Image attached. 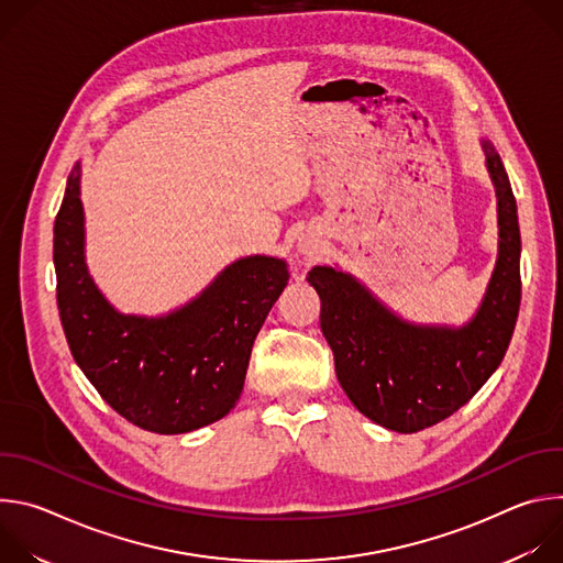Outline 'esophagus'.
Wrapping results in <instances>:
<instances>
[{"label":"esophagus","mask_w":563,"mask_h":563,"mask_svg":"<svg viewBox=\"0 0 563 563\" xmlns=\"http://www.w3.org/2000/svg\"><path fill=\"white\" fill-rule=\"evenodd\" d=\"M298 250H300V254H305V256H313V254H316V245L311 243V240H300Z\"/></svg>","instance_id":"obj_1"}]
</instances>
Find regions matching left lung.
<instances>
[{
    "label": "left lung",
    "instance_id": "8db88e82",
    "mask_svg": "<svg viewBox=\"0 0 563 563\" xmlns=\"http://www.w3.org/2000/svg\"><path fill=\"white\" fill-rule=\"evenodd\" d=\"M481 148L497 194L499 252L467 323H412L332 265H316L307 276L320 296V330L341 387L361 415L400 434L437 426L465 406L501 365L515 332L521 302L517 202L493 142L481 137Z\"/></svg>",
    "mask_w": 563,
    "mask_h": 563
}]
</instances>
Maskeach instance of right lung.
I'll use <instances>...</instances> for the list:
<instances>
[{
    "mask_svg": "<svg viewBox=\"0 0 563 563\" xmlns=\"http://www.w3.org/2000/svg\"><path fill=\"white\" fill-rule=\"evenodd\" d=\"M57 309L77 367L133 426L185 434L238 404L256 334L289 280L278 256L227 265L196 298L159 316L118 311L87 265L82 163L53 229Z\"/></svg>",
    "mask_w": 563,
    "mask_h": 563,
    "instance_id": "obj_1",
    "label": "right lung"
}]
</instances>
